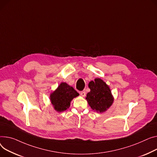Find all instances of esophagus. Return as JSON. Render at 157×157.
<instances>
[{"label":"esophagus","mask_w":157,"mask_h":157,"mask_svg":"<svg viewBox=\"0 0 157 157\" xmlns=\"http://www.w3.org/2000/svg\"><path fill=\"white\" fill-rule=\"evenodd\" d=\"M80 95L82 96V97H85V96H86V92L85 91H81V93H80Z\"/></svg>","instance_id":"obj_1"}]
</instances>
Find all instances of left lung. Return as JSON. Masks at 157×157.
Returning a JSON list of instances; mask_svg holds the SVG:
<instances>
[{"instance_id":"8db88e82","label":"left lung","mask_w":157,"mask_h":157,"mask_svg":"<svg viewBox=\"0 0 157 157\" xmlns=\"http://www.w3.org/2000/svg\"><path fill=\"white\" fill-rule=\"evenodd\" d=\"M88 86L90 91L87 93L86 99L91 108L97 112L107 110L112 105L113 98L106 83L100 78H96L89 82Z\"/></svg>"}]
</instances>
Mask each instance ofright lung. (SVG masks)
I'll list each match as a JSON object with an SVG mask.
<instances>
[{
  "mask_svg": "<svg viewBox=\"0 0 157 157\" xmlns=\"http://www.w3.org/2000/svg\"><path fill=\"white\" fill-rule=\"evenodd\" d=\"M78 95L79 93L72 86L66 82H62L51 94L50 100L56 110L62 112L69 107L71 100Z\"/></svg>",
  "mask_w": 157,
  "mask_h": 157,
  "instance_id": "obj_1",
  "label": "right lung"
}]
</instances>
